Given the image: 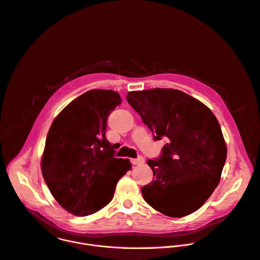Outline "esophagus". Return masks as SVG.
<instances>
[{
	"label": "esophagus",
	"instance_id": "esophagus-1",
	"mask_svg": "<svg viewBox=\"0 0 260 260\" xmlns=\"http://www.w3.org/2000/svg\"><path fill=\"white\" fill-rule=\"evenodd\" d=\"M131 162H132L134 165H142V164H144L145 159H144L143 157H139V158H137V159H132Z\"/></svg>",
	"mask_w": 260,
	"mask_h": 260
}]
</instances>
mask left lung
<instances>
[{"mask_svg": "<svg viewBox=\"0 0 260 260\" xmlns=\"http://www.w3.org/2000/svg\"><path fill=\"white\" fill-rule=\"evenodd\" d=\"M127 102L154 134L165 138L162 157L148 160L154 180L142 187L144 200L168 217L198 211L221 180L227 146L212 110L176 89L132 91Z\"/></svg>", "mask_w": 260, "mask_h": 260, "instance_id": "1", "label": "left lung"}]
</instances>
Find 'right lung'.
Returning a JSON list of instances; mask_svg holds the SVG:
<instances>
[{
    "label": "right lung",
    "mask_w": 260,
    "mask_h": 260,
    "mask_svg": "<svg viewBox=\"0 0 260 260\" xmlns=\"http://www.w3.org/2000/svg\"><path fill=\"white\" fill-rule=\"evenodd\" d=\"M121 103L113 90L93 89L69 103L53 119L41 157V172L55 201L85 217L107 206L118 180L132 168L114 158L106 120Z\"/></svg>",
    "instance_id": "right-lung-1"
}]
</instances>
